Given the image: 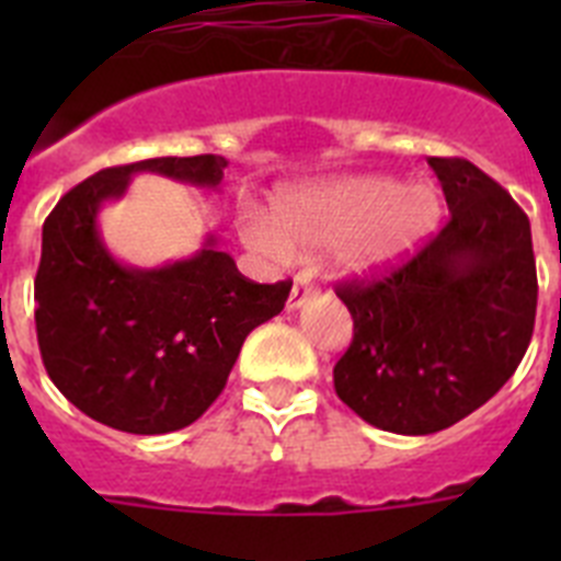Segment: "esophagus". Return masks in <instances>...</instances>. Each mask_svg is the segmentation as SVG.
Returning <instances> with one entry per match:
<instances>
[{"label": "esophagus", "mask_w": 561, "mask_h": 561, "mask_svg": "<svg viewBox=\"0 0 561 561\" xmlns=\"http://www.w3.org/2000/svg\"><path fill=\"white\" fill-rule=\"evenodd\" d=\"M311 295H314V286H311V277L306 275V272H304V275H295V286H291V291H289V300H286V309H289V311L300 309V306H304Z\"/></svg>", "instance_id": "34e87169"}]
</instances>
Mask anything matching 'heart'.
Returning a JSON list of instances; mask_svg holds the SVG:
<instances>
[{"label": "heart", "instance_id": "obj_1", "mask_svg": "<svg viewBox=\"0 0 561 561\" xmlns=\"http://www.w3.org/2000/svg\"><path fill=\"white\" fill-rule=\"evenodd\" d=\"M438 216L440 196L430 182L401 185L385 173H359L284 193L275 219L247 210L238 230L252 250L275 261L295 250L336 247V275L379 280L413 261Z\"/></svg>", "mask_w": 561, "mask_h": 561}]
</instances>
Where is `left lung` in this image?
Masks as SVG:
<instances>
[{"mask_svg":"<svg viewBox=\"0 0 561 561\" xmlns=\"http://www.w3.org/2000/svg\"><path fill=\"white\" fill-rule=\"evenodd\" d=\"M449 221L413 261L336 289L354 317L334 388L396 435L447 430L492 399L523 362L537 317L531 225L478 165L430 157Z\"/></svg>","mask_w":561,"mask_h":561,"instance_id":"obj_1","label":"left lung"}]
</instances>
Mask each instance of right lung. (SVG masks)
I'll return each mask as SVG.
<instances>
[{"instance_id": "1", "label": "right lung", "mask_w": 561, "mask_h": 561, "mask_svg": "<svg viewBox=\"0 0 561 561\" xmlns=\"http://www.w3.org/2000/svg\"><path fill=\"white\" fill-rule=\"evenodd\" d=\"M225 157H157L106 168L49 213L36 272V334L49 379L89 419L162 435L199 419L225 390L247 334L284 311L291 284H252L207 236L191 257L131 266L101 236V207L137 173L216 191Z\"/></svg>"}]
</instances>
